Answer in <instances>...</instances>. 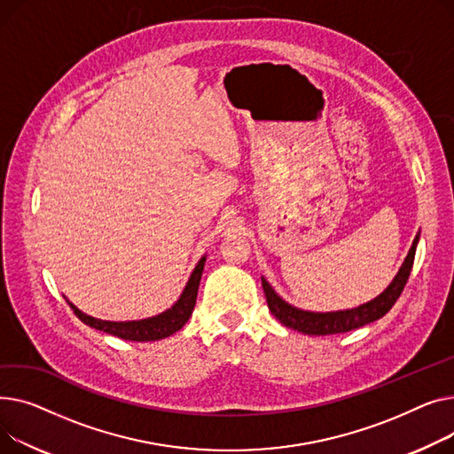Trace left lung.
Returning a JSON list of instances; mask_svg holds the SVG:
<instances>
[{"label": "left lung", "mask_w": 454, "mask_h": 454, "mask_svg": "<svg viewBox=\"0 0 454 454\" xmlns=\"http://www.w3.org/2000/svg\"><path fill=\"white\" fill-rule=\"evenodd\" d=\"M419 239V232L416 234L414 242L409 249L407 258L403 260L402 268L395 273L392 282L387 286V289L376 299H372L357 308L352 309H339V311H306L299 309L295 306L287 304L278 293L271 287V284L262 277V287L265 293V299H268V306L271 313L278 318V321L295 332H301L304 335H332V333H344L350 330H357L364 325H370L378 321L383 315L390 311V308L395 304V301L402 295V291L409 280L412 262L416 254V246Z\"/></svg>", "instance_id": "left-lung-1"}]
</instances>
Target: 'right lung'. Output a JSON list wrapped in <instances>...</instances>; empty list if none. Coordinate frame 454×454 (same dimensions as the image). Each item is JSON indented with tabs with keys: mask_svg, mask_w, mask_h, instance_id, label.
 <instances>
[{
	"mask_svg": "<svg viewBox=\"0 0 454 454\" xmlns=\"http://www.w3.org/2000/svg\"><path fill=\"white\" fill-rule=\"evenodd\" d=\"M205 260L207 256H201L200 262L196 263L194 271L189 277V282L183 287V293L179 295V299L163 313L153 315V317H146V318H139V321H102V318H95L91 315H86L84 311H80L73 302L67 304L71 306V309L74 311V315L82 321L84 325H88L90 328L100 330L104 333H110L115 337H121L124 340H137V342H146V340H159L170 337L172 333H176L177 330H181L184 326V323L189 321L194 306H196V297H198V287H200V280H201V273L205 268Z\"/></svg>",
	"mask_w": 454,
	"mask_h": 454,
	"instance_id": "right-lung-1",
	"label": "right lung"
}]
</instances>
